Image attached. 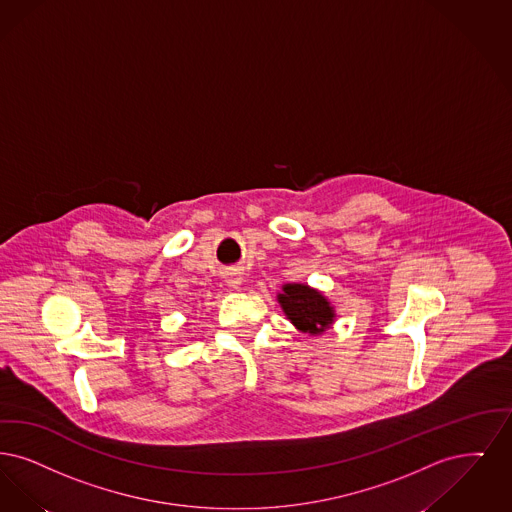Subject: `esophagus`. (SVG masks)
Here are the masks:
<instances>
[{
	"instance_id": "34e87169",
	"label": "esophagus",
	"mask_w": 512,
	"mask_h": 512,
	"mask_svg": "<svg viewBox=\"0 0 512 512\" xmlns=\"http://www.w3.org/2000/svg\"><path fill=\"white\" fill-rule=\"evenodd\" d=\"M227 285L233 287V289H241V285H243V275H241V271H237V269L229 271V273H227Z\"/></svg>"
}]
</instances>
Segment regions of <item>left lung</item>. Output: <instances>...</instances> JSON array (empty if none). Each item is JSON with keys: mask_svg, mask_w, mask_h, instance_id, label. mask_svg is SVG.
Listing matches in <instances>:
<instances>
[{"mask_svg": "<svg viewBox=\"0 0 512 512\" xmlns=\"http://www.w3.org/2000/svg\"><path fill=\"white\" fill-rule=\"evenodd\" d=\"M277 300L290 323L302 333H325L333 325L334 308L323 296V292L300 283L283 285V292Z\"/></svg>", "mask_w": 512, "mask_h": 512, "instance_id": "1", "label": "left lung"}]
</instances>
